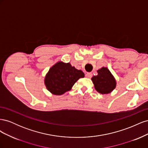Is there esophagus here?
Here are the masks:
<instances>
[{"instance_id":"1","label":"esophagus","mask_w":148,"mask_h":148,"mask_svg":"<svg viewBox=\"0 0 148 148\" xmlns=\"http://www.w3.org/2000/svg\"><path fill=\"white\" fill-rule=\"evenodd\" d=\"M85 76H86V77L88 78H91L92 77V74L91 73H86Z\"/></svg>"}]
</instances>
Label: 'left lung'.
Returning a JSON list of instances; mask_svg holds the SVG:
<instances>
[{"mask_svg": "<svg viewBox=\"0 0 148 148\" xmlns=\"http://www.w3.org/2000/svg\"><path fill=\"white\" fill-rule=\"evenodd\" d=\"M98 75L91 78L96 90L102 95L108 94L114 90L116 86L115 80L107 68L102 67L97 70Z\"/></svg>", "mask_w": 148, "mask_h": 148, "instance_id": "obj_1", "label": "left lung"}]
</instances>
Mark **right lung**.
Returning a JSON list of instances; mask_svg holds the SVG:
<instances>
[{
  "label": "right lung",
  "instance_id": "obj_1",
  "mask_svg": "<svg viewBox=\"0 0 148 148\" xmlns=\"http://www.w3.org/2000/svg\"><path fill=\"white\" fill-rule=\"evenodd\" d=\"M84 74L70 64L58 62L49 70L45 78L48 90L56 95H63L69 91L74 84Z\"/></svg>",
  "mask_w": 148,
  "mask_h": 148
}]
</instances>
